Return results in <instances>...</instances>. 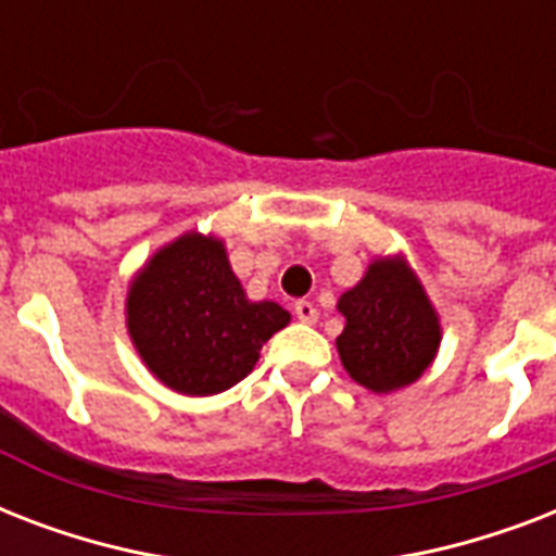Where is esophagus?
<instances>
[{
  "mask_svg": "<svg viewBox=\"0 0 556 556\" xmlns=\"http://www.w3.org/2000/svg\"><path fill=\"white\" fill-rule=\"evenodd\" d=\"M294 314H296V320L317 323V308H314V303H308V300H296Z\"/></svg>",
  "mask_w": 556,
  "mask_h": 556,
  "instance_id": "34e87169",
  "label": "esophagus"
}]
</instances>
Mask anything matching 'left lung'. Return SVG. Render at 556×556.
<instances>
[{"mask_svg": "<svg viewBox=\"0 0 556 556\" xmlns=\"http://www.w3.org/2000/svg\"><path fill=\"white\" fill-rule=\"evenodd\" d=\"M338 312L346 317L338 338L343 369L371 392L409 387L439 352V314L404 256L371 262Z\"/></svg>", "mask_w": 556, "mask_h": 556, "instance_id": "left-lung-1", "label": "left lung"}]
</instances>
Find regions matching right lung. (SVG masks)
Segmentation results:
<instances>
[{
    "label": "right lung",
    "instance_id": "1",
    "mask_svg": "<svg viewBox=\"0 0 556 556\" xmlns=\"http://www.w3.org/2000/svg\"><path fill=\"white\" fill-rule=\"evenodd\" d=\"M291 323L282 305L251 303L216 236L164 244L129 282L126 326L147 369L181 395H216L248 378L262 343Z\"/></svg>",
    "mask_w": 556,
    "mask_h": 556
}]
</instances>
